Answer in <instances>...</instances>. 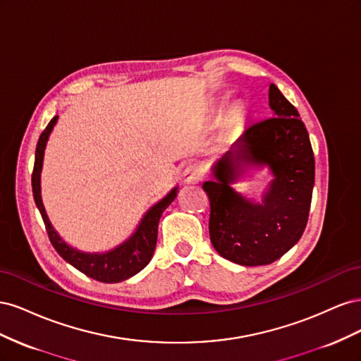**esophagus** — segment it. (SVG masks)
Here are the masks:
<instances>
[{
    "instance_id": "obj_1",
    "label": "esophagus",
    "mask_w": 361,
    "mask_h": 361,
    "mask_svg": "<svg viewBox=\"0 0 361 361\" xmlns=\"http://www.w3.org/2000/svg\"><path fill=\"white\" fill-rule=\"evenodd\" d=\"M202 176H203L202 170L195 166V164H190V166H187L183 170V179L188 183H195L202 180Z\"/></svg>"
}]
</instances>
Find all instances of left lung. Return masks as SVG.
I'll use <instances>...</instances> for the list:
<instances>
[{"label":"left lung","instance_id":"1","mask_svg":"<svg viewBox=\"0 0 361 361\" xmlns=\"http://www.w3.org/2000/svg\"><path fill=\"white\" fill-rule=\"evenodd\" d=\"M272 117L259 120L214 166L203 183L209 199V235L224 259L244 267L269 265L300 241L309 220L314 157L300 114L277 85H269ZM268 165L275 174L262 205L230 187L244 166Z\"/></svg>","mask_w":361,"mask_h":361}]
</instances>
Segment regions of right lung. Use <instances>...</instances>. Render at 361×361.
<instances>
[{
	"label": "right lung",
	"instance_id": "add662e5",
	"mask_svg": "<svg viewBox=\"0 0 361 361\" xmlns=\"http://www.w3.org/2000/svg\"><path fill=\"white\" fill-rule=\"evenodd\" d=\"M57 118L59 116L52 117L48 126L43 129V133L39 137L37 147H36L35 169H32V174H31L32 195H35L36 206L39 207L43 223H45L49 241L64 260L69 262L72 267L81 271L87 277L94 279L102 283L123 281L129 277L135 276L137 272L143 269L150 262L152 256H154V251L157 247V238H158L159 218L162 212L167 209V206L174 200V197H176L178 188L171 190L161 202H158L154 207H150V209L146 212V215L143 216V220H141L135 233L130 236L126 243L118 245L117 248L108 251V253L93 255V253H82V251L69 247L52 228L40 197V170H42V162H43V152H45L48 137L51 134L54 125L57 123Z\"/></svg>",
	"mask_w": 361,
	"mask_h": 361
}]
</instances>
